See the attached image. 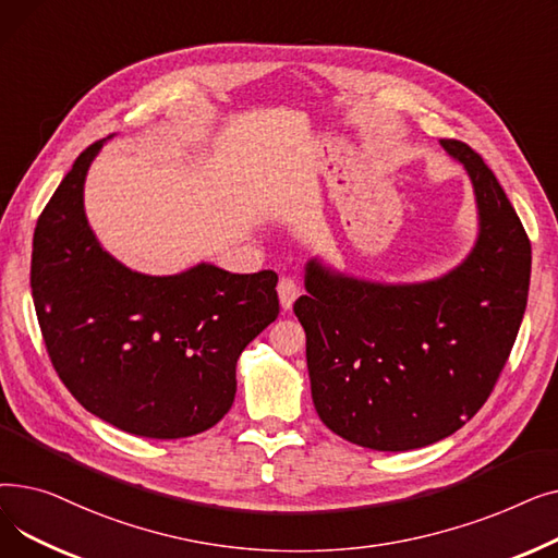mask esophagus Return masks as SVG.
<instances>
[{
  "label": "esophagus",
  "instance_id": "esophagus-1",
  "mask_svg": "<svg viewBox=\"0 0 558 558\" xmlns=\"http://www.w3.org/2000/svg\"><path fill=\"white\" fill-rule=\"evenodd\" d=\"M278 296H280L282 310H291V305H294V301L301 296L299 282L291 280V278H282V280L278 282Z\"/></svg>",
  "mask_w": 558,
  "mask_h": 558
}]
</instances>
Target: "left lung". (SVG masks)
Listing matches in <instances>:
<instances>
[{
  "mask_svg": "<svg viewBox=\"0 0 558 558\" xmlns=\"http://www.w3.org/2000/svg\"><path fill=\"white\" fill-rule=\"evenodd\" d=\"M475 190V248L444 278L383 284L312 259L294 312L318 418L350 444L425 448L471 421L500 377L526 307L532 244L495 173L441 140Z\"/></svg>",
  "mask_w": 558,
  "mask_h": 558,
  "instance_id": "obj_1",
  "label": "left lung"
}]
</instances>
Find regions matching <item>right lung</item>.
Listing matches in <instances>:
<instances>
[{
    "mask_svg": "<svg viewBox=\"0 0 558 558\" xmlns=\"http://www.w3.org/2000/svg\"><path fill=\"white\" fill-rule=\"evenodd\" d=\"M101 146L74 160L36 223L32 294L47 353L97 418L146 438L194 436L232 407L242 350L280 312L278 276L205 262L175 276L126 269L83 210Z\"/></svg>",
    "mask_w": 558,
    "mask_h": 558,
    "instance_id": "obj_1",
    "label": "right lung"
}]
</instances>
